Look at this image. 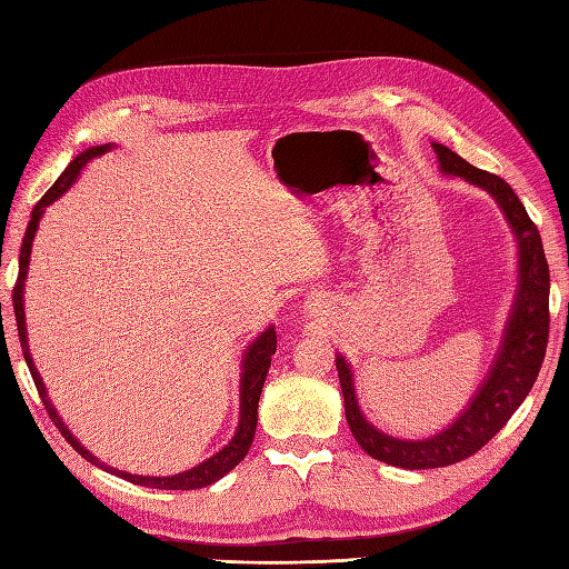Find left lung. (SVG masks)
I'll list each match as a JSON object with an SVG mask.
<instances>
[{
    "label": "left lung",
    "instance_id": "1",
    "mask_svg": "<svg viewBox=\"0 0 569 569\" xmlns=\"http://www.w3.org/2000/svg\"><path fill=\"white\" fill-rule=\"evenodd\" d=\"M435 151L443 173L465 178L470 184L487 189L503 209L520 247V289L508 330L503 335V343L498 349V358L487 382L481 385L472 403L462 410V416L432 439L403 441L375 429L358 408L349 363L337 356V372L351 435L368 456L406 470L446 468V465L460 462L475 456L481 446L491 441L493 435L501 432V427H506L512 412L520 408L529 389L533 387V380L539 377L550 325L548 261L541 234L537 226H533V220L527 216L522 201L503 178L470 166L449 147L435 144Z\"/></svg>",
    "mask_w": 569,
    "mask_h": 569
}]
</instances>
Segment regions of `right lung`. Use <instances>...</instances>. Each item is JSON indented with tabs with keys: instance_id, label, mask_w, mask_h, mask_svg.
<instances>
[{
	"instance_id": "1",
	"label": "right lung",
	"mask_w": 569,
	"mask_h": 569,
	"mask_svg": "<svg viewBox=\"0 0 569 569\" xmlns=\"http://www.w3.org/2000/svg\"><path fill=\"white\" fill-rule=\"evenodd\" d=\"M111 144H101V147H92L88 151H82L80 157H76L71 163L66 166L63 173L59 176V180L47 189V194L36 203V209H32L30 222H28V230L23 237V244H21V256H19V278H16L13 284V313H16V327H19V339H21V349H23V358L28 363V370L32 375V382H36L38 391H40V399L49 412L51 422L59 427V432L63 435V439L73 446V449L84 458L90 460L92 465H99V468H104L90 451H84L82 446L78 443V439L68 432L66 425L61 422V418L57 416L54 406L49 403L47 399V391L44 385L40 380V375L32 366V358L28 353V337H26V313H23V282H26V274H28V263H30V249H32V239H36L38 226H40V218L44 213L47 206L54 201L57 197H61L68 187H71L78 178L80 170L88 166L92 159L101 157V153L109 151ZM278 349V335H274V327H268V330L253 339V343L249 347V351L244 353V363H242V403H239V427L232 437V441L226 446V449L218 451L213 458L203 460L197 468L173 475V477H140V475H128V472H120L113 468H107L109 472L118 475L120 479H128L132 485H140V487H151V489H170V491H189V489H201V487H209L213 481H218L222 475H228L234 465H239L244 460V456L251 449V441L256 435V422H258V399H261V391H263V382H266V375L270 368V356Z\"/></svg>"
}]
</instances>
